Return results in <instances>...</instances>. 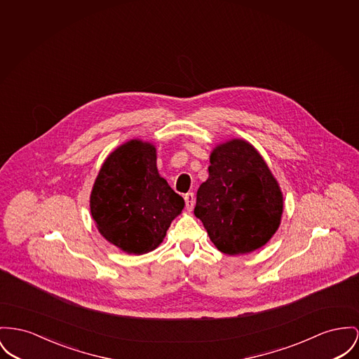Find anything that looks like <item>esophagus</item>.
I'll use <instances>...</instances> for the list:
<instances>
[{
  "instance_id": "34e87169",
  "label": "esophagus",
  "mask_w": 359,
  "mask_h": 359,
  "mask_svg": "<svg viewBox=\"0 0 359 359\" xmlns=\"http://www.w3.org/2000/svg\"><path fill=\"white\" fill-rule=\"evenodd\" d=\"M184 198H185L187 210L191 212V210H193V207H194V194H193V193H187V194L184 196Z\"/></svg>"
}]
</instances>
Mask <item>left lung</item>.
Listing matches in <instances>:
<instances>
[{"mask_svg": "<svg viewBox=\"0 0 359 359\" xmlns=\"http://www.w3.org/2000/svg\"><path fill=\"white\" fill-rule=\"evenodd\" d=\"M283 191L260 152L243 139L215 145L194 215L224 255L255 252L278 231Z\"/></svg>", "mask_w": 359, "mask_h": 359, "instance_id": "8db88e82", "label": "left lung"}]
</instances>
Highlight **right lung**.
I'll return each mask as SVG.
<instances>
[{"label":"right lung","mask_w":359,"mask_h":359,"mask_svg":"<svg viewBox=\"0 0 359 359\" xmlns=\"http://www.w3.org/2000/svg\"><path fill=\"white\" fill-rule=\"evenodd\" d=\"M184 205V198L158 171L156 147L142 139L109 154L90 196L97 231L128 255L155 250Z\"/></svg>","instance_id":"add662e5"}]
</instances>
